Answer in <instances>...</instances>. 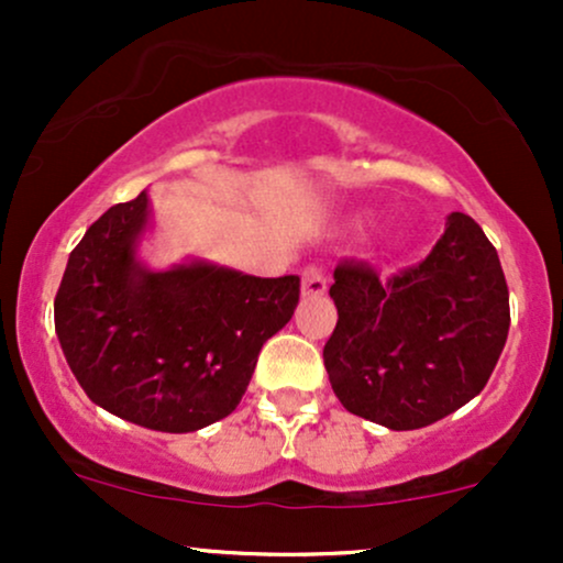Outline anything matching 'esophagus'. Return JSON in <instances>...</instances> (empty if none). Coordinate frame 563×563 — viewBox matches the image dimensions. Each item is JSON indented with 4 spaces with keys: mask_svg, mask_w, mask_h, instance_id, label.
Instances as JSON below:
<instances>
[{
    "mask_svg": "<svg viewBox=\"0 0 563 563\" xmlns=\"http://www.w3.org/2000/svg\"><path fill=\"white\" fill-rule=\"evenodd\" d=\"M328 288L325 273H322L320 264H309L301 273V294L303 296H322Z\"/></svg>",
    "mask_w": 563,
    "mask_h": 563,
    "instance_id": "34e87169",
    "label": "esophagus"
}]
</instances>
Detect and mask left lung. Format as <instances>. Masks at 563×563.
Returning <instances> with one entry per match:
<instances>
[{
    "mask_svg": "<svg viewBox=\"0 0 563 563\" xmlns=\"http://www.w3.org/2000/svg\"><path fill=\"white\" fill-rule=\"evenodd\" d=\"M333 280L339 322L322 360L349 412L423 429L487 386L508 339V286L468 214L452 211L431 254L389 280L365 262H341Z\"/></svg>",
    "mask_w": 563,
    "mask_h": 563,
    "instance_id": "8db88e82",
    "label": "left lung"
}]
</instances>
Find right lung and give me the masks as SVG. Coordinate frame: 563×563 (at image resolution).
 <instances>
[{
	"label": "right lung",
	"mask_w": 563,
	"mask_h": 563,
	"mask_svg": "<svg viewBox=\"0 0 563 563\" xmlns=\"http://www.w3.org/2000/svg\"><path fill=\"white\" fill-rule=\"evenodd\" d=\"M147 203L142 190L84 232L57 288L55 331L95 405L187 434L235 410L264 341L294 314L301 280L206 262L153 273L137 260Z\"/></svg>",
	"instance_id": "right-lung-1"
}]
</instances>
